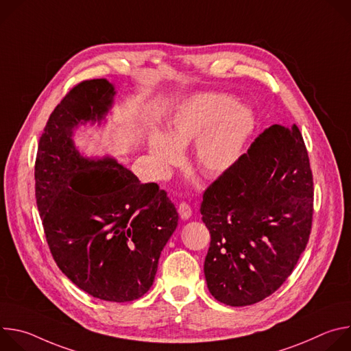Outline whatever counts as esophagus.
Returning <instances> with one entry per match:
<instances>
[{
    "mask_svg": "<svg viewBox=\"0 0 351 351\" xmlns=\"http://www.w3.org/2000/svg\"><path fill=\"white\" fill-rule=\"evenodd\" d=\"M178 213H179V215H180V218H182L183 221H186V219H189V218L191 217V208H190V206L186 204V203H180V204H179Z\"/></svg>",
    "mask_w": 351,
    "mask_h": 351,
    "instance_id": "34e87169",
    "label": "esophagus"
}]
</instances>
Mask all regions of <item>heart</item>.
Returning <instances> with one entry per match:
<instances>
[{"instance_id": "obj_1", "label": "heart", "mask_w": 351, "mask_h": 351, "mask_svg": "<svg viewBox=\"0 0 351 351\" xmlns=\"http://www.w3.org/2000/svg\"><path fill=\"white\" fill-rule=\"evenodd\" d=\"M256 129L253 111L226 94H198L180 103L171 114L168 133L148 136L154 172L164 178L183 160L191 143L194 167L210 178L230 171L240 160Z\"/></svg>"}]
</instances>
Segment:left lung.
Returning a JSON list of instances; mask_svg holds the SVG:
<instances>
[{"label":"left lung","instance_id":"1","mask_svg":"<svg viewBox=\"0 0 351 351\" xmlns=\"http://www.w3.org/2000/svg\"><path fill=\"white\" fill-rule=\"evenodd\" d=\"M313 173L295 125H272L204 193L211 244L204 263L210 293L244 307L271 295L306 250L313 222Z\"/></svg>","mask_w":351,"mask_h":351}]
</instances>
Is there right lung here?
I'll use <instances>...</instances> for the list:
<instances>
[{
	"mask_svg": "<svg viewBox=\"0 0 351 351\" xmlns=\"http://www.w3.org/2000/svg\"><path fill=\"white\" fill-rule=\"evenodd\" d=\"M115 95L107 79L86 80L65 95L40 137L34 178L60 269L90 295L126 303L153 286L179 215L157 183H140L110 156L88 158L77 149L75 132L107 123Z\"/></svg>",
	"mask_w": 351,
	"mask_h": 351,
	"instance_id": "obj_1",
	"label": "right lung"
}]
</instances>
